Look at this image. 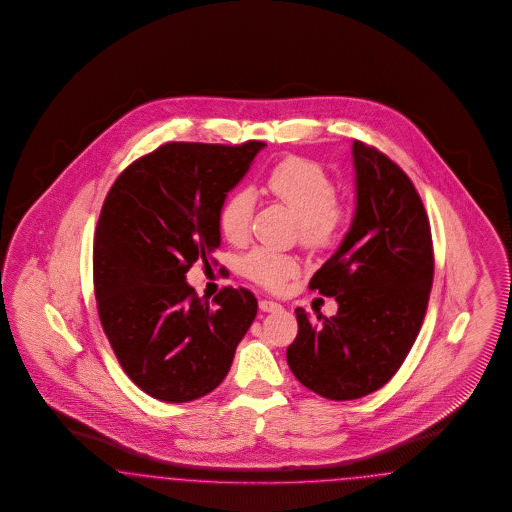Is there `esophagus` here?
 I'll return each mask as SVG.
<instances>
[{
    "label": "esophagus",
    "mask_w": 512,
    "mask_h": 512,
    "mask_svg": "<svg viewBox=\"0 0 512 512\" xmlns=\"http://www.w3.org/2000/svg\"><path fill=\"white\" fill-rule=\"evenodd\" d=\"M259 308H261L263 312H276V310L282 308V305L276 303V301H270V299H261V301H259Z\"/></svg>",
    "instance_id": "34e87169"
}]
</instances>
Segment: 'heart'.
I'll use <instances>...</instances> for the list:
<instances>
[{
  "label": "heart",
  "instance_id": "1",
  "mask_svg": "<svg viewBox=\"0 0 512 512\" xmlns=\"http://www.w3.org/2000/svg\"><path fill=\"white\" fill-rule=\"evenodd\" d=\"M265 190L295 213L305 246L322 249L339 238L347 221V209L337 200V188L320 165L303 158H287L268 173ZM251 217V192L238 190L230 194L219 213V226L226 240L232 244L246 242ZM242 268L253 282L278 289L295 276L299 265L289 255L255 249L242 261Z\"/></svg>",
  "mask_w": 512,
  "mask_h": 512
}]
</instances>
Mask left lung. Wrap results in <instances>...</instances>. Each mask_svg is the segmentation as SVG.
<instances>
[{
  "instance_id": "1",
  "label": "left lung",
  "mask_w": 512,
  "mask_h": 512,
  "mask_svg": "<svg viewBox=\"0 0 512 512\" xmlns=\"http://www.w3.org/2000/svg\"><path fill=\"white\" fill-rule=\"evenodd\" d=\"M356 209L341 246L310 278L339 310L299 333L287 364L307 389L356 400L381 389L404 364L423 324L434 276L429 217L408 175L373 146L354 141Z\"/></svg>"
}]
</instances>
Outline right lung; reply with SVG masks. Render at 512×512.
I'll return each mask as SVG.
<instances>
[{
    "instance_id": "add662e5",
    "label": "right lung",
    "mask_w": 512,
    "mask_h": 512,
    "mask_svg": "<svg viewBox=\"0 0 512 512\" xmlns=\"http://www.w3.org/2000/svg\"><path fill=\"white\" fill-rule=\"evenodd\" d=\"M261 141L167 143L123 169L97 223L93 278L99 318L129 379L181 404L217 389L257 316L244 287L209 305L186 272L221 246L219 213Z\"/></svg>"
}]
</instances>
